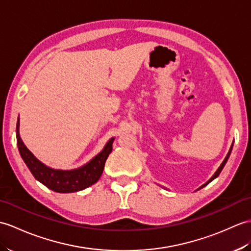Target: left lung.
<instances>
[{
	"mask_svg": "<svg viewBox=\"0 0 251 251\" xmlns=\"http://www.w3.org/2000/svg\"><path fill=\"white\" fill-rule=\"evenodd\" d=\"M232 148H233V144H232V147L230 148V151H229V153H228V155H226V158H225V160L223 161V164H221V165H220V167L218 168V170H217L216 172H215V174H214V176H213L211 177V179H209V180H208V182H206V183H205L204 185H202V186H201V187H200L199 189H201V188H203V187H204V186H206L207 184H209V183H211V182H212V180H213L214 178H216V177H217V176H219V174H220V172H221V170H223V169H224V167H225V165L226 164V161H228V158H229V156H230V154H231V151H232Z\"/></svg>",
	"mask_w": 251,
	"mask_h": 251,
	"instance_id": "left-lung-1",
	"label": "left lung"
}]
</instances>
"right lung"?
Instances as JSON below:
<instances>
[{
    "instance_id": "1",
    "label": "right lung",
    "mask_w": 251,
    "mask_h": 251,
    "mask_svg": "<svg viewBox=\"0 0 251 251\" xmlns=\"http://www.w3.org/2000/svg\"><path fill=\"white\" fill-rule=\"evenodd\" d=\"M16 133L19 153L34 177L49 189L55 192H63V194L85 189L97 182L101 176L109 154L112 152V143L114 140V138L110 140L101 152L85 166L75 170L64 171L46 167L27 150L19 135V120L17 122Z\"/></svg>"
}]
</instances>
